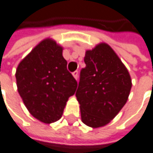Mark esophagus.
Here are the masks:
<instances>
[{
	"label": "esophagus",
	"instance_id": "1",
	"mask_svg": "<svg viewBox=\"0 0 153 153\" xmlns=\"http://www.w3.org/2000/svg\"><path fill=\"white\" fill-rule=\"evenodd\" d=\"M72 75H73V77L76 80H78V77H79V72H78V71H75L74 72H72Z\"/></svg>",
	"mask_w": 153,
	"mask_h": 153
}]
</instances>
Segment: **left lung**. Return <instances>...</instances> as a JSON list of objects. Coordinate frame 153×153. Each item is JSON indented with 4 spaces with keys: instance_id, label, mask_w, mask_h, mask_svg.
Listing matches in <instances>:
<instances>
[{
    "instance_id": "obj_1",
    "label": "left lung",
    "mask_w": 153,
    "mask_h": 153,
    "mask_svg": "<svg viewBox=\"0 0 153 153\" xmlns=\"http://www.w3.org/2000/svg\"><path fill=\"white\" fill-rule=\"evenodd\" d=\"M76 97L82 121L94 128L104 127L125 105L131 89L128 71L109 45L100 43L85 52Z\"/></svg>"
}]
</instances>
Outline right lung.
Here are the masks:
<instances>
[{"label":"right lung","mask_w":153,"mask_h":153,"mask_svg":"<svg viewBox=\"0 0 153 153\" xmlns=\"http://www.w3.org/2000/svg\"><path fill=\"white\" fill-rule=\"evenodd\" d=\"M62 50L55 40L46 38L22 59L15 72L25 105L34 117L46 124L61 117L69 97L77 88Z\"/></svg>","instance_id":"obj_1"}]
</instances>
